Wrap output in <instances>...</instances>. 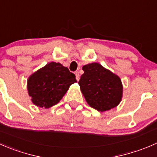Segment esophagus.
Wrapping results in <instances>:
<instances>
[{"instance_id":"esophagus-1","label":"esophagus","mask_w":157,"mask_h":157,"mask_svg":"<svg viewBox=\"0 0 157 157\" xmlns=\"http://www.w3.org/2000/svg\"><path fill=\"white\" fill-rule=\"evenodd\" d=\"M75 75H76V79H77V80L78 81V80H80V74H79L78 71H76Z\"/></svg>"}]
</instances>
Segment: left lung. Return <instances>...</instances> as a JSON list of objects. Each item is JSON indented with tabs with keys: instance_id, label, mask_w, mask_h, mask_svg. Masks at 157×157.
<instances>
[{
	"instance_id": "obj_1",
	"label": "left lung",
	"mask_w": 157,
	"mask_h": 157,
	"mask_svg": "<svg viewBox=\"0 0 157 157\" xmlns=\"http://www.w3.org/2000/svg\"><path fill=\"white\" fill-rule=\"evenodd\" d=\"M84 74L78 83L88 104L100 112L116 107L121 101L123 85L121 78L98 63L83 67Z\"/></svg>"
}]
</instances>
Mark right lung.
Segmentation results:
<instances>
[{
	"label": "right lung",
	"mask_w": 157,
	"mask_h": 157,
	"mask_svg": "<svg viewBox=\"0 0 157 157\" xmlns=\"http://www.w3.org/2000/svg\"><path fill=\"white\" fill-rule=\"evenodd\" d=\"M77 82L75 75L60 63L51 62L27 80V90L33 104L50 108L59 103L69 86Z\"/></svg>",
	"instance_id": "add662e5"
}]
</instances>
